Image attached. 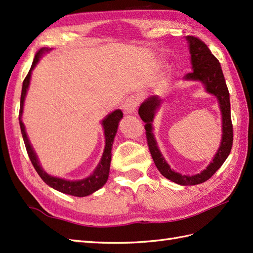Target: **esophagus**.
<instances>
[{
  "label": "esophagus",
  "mask_w": 253,
  "mask_h": 253,
  "mask_svg": "<svg viewBox=\"0 0 253 253\" xmlns=\"http://www.w3.org/2000/svg\"><path fill=\"white\" fill-rule=\"evenodd\" d=\"M139 102H140V99H139L137 95L128 96L126 101L124 102V104H123L124 112H125L126 114H131V113L136 111L137 106L139 105Z\"/></svg>",
  "instance_id": "obj_1"
}]
</instances>
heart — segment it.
<instances>
[{"instance_id":"1","label":"heart","mask_w":253,"mask_h":253,"mask_svg":"<svg viewBox=\"0 0 253 253\" xmlns=\"http://www.w3.org/2000/svg\"><path fill=\"white\" fill-rule=\"evenodd\" d=\"M166 84H168V83H166V82H163L162 84H161V85H160V87H161V89H163V88H165V85Z\"/></svg>"}]
</instances>
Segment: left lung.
Here are the masks:
<instances>
[{
	"mask_svg": "<svg viewBox=\"0 0 253 253\" xmlns=\"http://www.w3.org/2000/svg\"><path fill=\"white\" fill-rule=\"evenodd\" d=\"M186 40L189 43V52L191 54V64L193 69L191 73H188L186 75L185 79L198 80V82L202 83L204 84V88H206L209 93L216 96V99L218 100L219 109H221L222 112V140L217 152L214 155L211 163L200 174L189 176L176 173L174 169H170V166L165 161L162 153H161L152 132L153 118L158 109L162 104V100L158 95L149 96L140 105V107H139L138 113L139 116L141 117V120L146 123L144 128H146V136L149 150L152 155L155 166L160 170V173L168 179L174 181L178 185L193 186L207 181L221 168L230 153L234 138L232 117H230L229 92L222 72L221 64L217 61V58L212 54L207 44L199 39V38L193 36H187Z\"/></svg>",
	"mask_w": 253,
	"mask_h": 253,
	"instance_id": "left-lung-1",
	"label": "left lung"
}]
</instances>
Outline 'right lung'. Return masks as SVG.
<instances>
[{"mask_svg":"<svg viewBox=\"0 0 253 253\" xmlns=\"http://www.w3.org/2000/svg\"><path fill=\"white\" fill-rule=\"evenodd\" d=\"M49 51L47 47H42L39 51L37 52V54L34 58V62H32V65L30 67L29 73L27 74L26 78L24 79L23 83V89H21V95H20V109H19V125H20V130L21 135H23V139L26 146L27 153H28V157L31 161L32 165H34L35 169L39 176L42 178L46 185L52 187L53 189H55L60 192L66 193V195H71L75 197H85L89 196L94 191L99 190L101 187H103L106 182L107 178H109V173H110V165H111V150L113 146V141H114V137L116 135L118 123L123 118V112L121 110H116L112 112L111 114L107 115L103 121H102V126H103L104 129V136H105V148L103 155H102L100 163L96 166V169L90 176L87 178L80 179V180H67L64 178H58V177L51 176L42 169L40 166L39 160L37 158V154L35 150L32 149L31 144L29 142V139L27 137V133L25 130V125L23 121H21V115H23L24 111V102L27 94V90H28L29 84H30V77H31V72L37 65V63L39 62L40 57L42 54H44L45 52Z\"/></svg>","mask_w":253,"mask_h":253,"instance_id":"add662e5","label":"right lung"}]
</instances>
